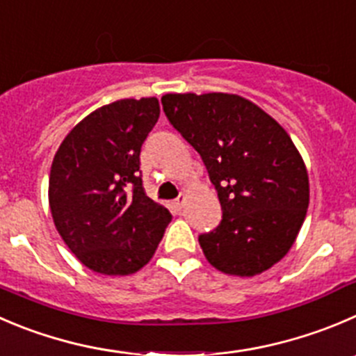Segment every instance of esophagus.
Instances as JSON below:
<instances>
[{
	"instance_id": "esophagus-1",
	"label": "esophagus",
	"mask_w": 356,
	"mask_h": 356,
	"mask_svg": "<svg viewBox=\"0 0 356 356\" xmlns=\"http://www.w3.org/2000/svg\"><path fill=\"white\" fill-rule=\"evenodd\" d=\"M184 202H186V196H184V195L179 196V198L174 202L175 210H182V207H184Z\"/></svg>"
}]
</instances>
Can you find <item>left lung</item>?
Wrapping results in <instances>:
<instances>
[{
    "label": "left lung",
    "instance_id": "left-lung-1",
    "mask_svg": "<svg viewBox=\"0 0 356 356\" xmlns=\"http://www.w3.org/2000/svg\"><path fill=\"white\" fill-rule=\"evenodd\" d=\"M161 104L219 196L222 220L198 236L207 261L234 277L270 270L294 245L309 203L308 172L289 134L234 94H167Z\"/></svg>",
    "mask_w": 356,
    "mask_h": 356
}]
</instances>
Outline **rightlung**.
Returning a JSON list of instances; mask_svg holds the SVG:
<instances>
[{
  "mask_svg": "<svg viewBox=\"0 0 356 356\" xmlns=\"http://www.w3.org/2000/svg\"><path fill=\"white\" fill-rule=\"evenodd\" d=\"M158 118L156 97L111 102L83 118L55 153L48 182L55 227L95 273L139 271L172 220L147 198L140 175V147Z\"/></svg>",
  "mask_w": 356,
  "mask_h": 356,
  "instance_id": "right-lung-1",
  "label": "right lung"
}]
</instances>
